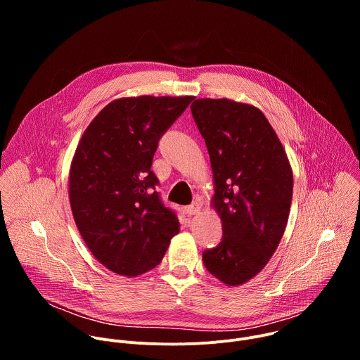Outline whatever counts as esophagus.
I'll return each instance as SVG.
<instances>
[{
    "instance_id": "esophagus-1",
    "label": "esophagus",
    "mask_w": 360,
    "mask_h": 360,
    "mask_svg": "<svg viewBox=\"0 0 360 360\" xmlns=\"http://www.w3.org/2000/svg\"><path fill=\"white\" fill-rule=\"evenodd\" d=\"M200 210H202V203L196 200V202H193L192 205H189V207L186 208V212H188L189 215H196V214L200 212Z\"/></svg>"
}]
</instances>
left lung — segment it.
I'll return each mask as SVG.
<instances>
[{"label": "left lung", "mask_w": 360, "mask_h": 360, "mask_svg": "<svg viewBox=\"0 0 360 360\" xmlns=\"http://www.w3.org/2000/svg\"><path fill=\"white\" fill-rule=\"evenodd\" d=\"M191 111L214 174L211 205L222 222L221 243L205 250V268L226 286L258 275L275 253L289 218L293 174L276 132L261 110L228 98H199Z\"/></svg>", "instance_id": "1"}]
</instances>
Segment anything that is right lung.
Masks as SVG:
<instances>
[{
    "instance_id": "obj_1",
    "label": "right lung",
    "mask_w": 360,
    "mask_h": 360,
    "mask_svg": "<svg viewBox=\"0 0 360 360\" xmlns=\"http://www.w3.org/2000/svg\"><path fill=\"white\" fill-rule=\"evenodd\" d=\"M192 99H114L79 139L70 168L71 211L95 259L114 274L131 278L153 269L179 232L150 165L160 138Z\"/></svg>"
}]
</instances>
